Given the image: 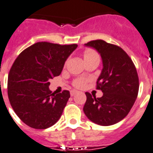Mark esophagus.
I'll return each mask as SVG.
<instances>
[{"instance_id":"esophagus-1","label":"esophagus","mask_w":153,"mask_h":153,"mask_svg":"<svg viewBox=\"0 0 153 153\" xmlns=\"http://www.w3.org/2000/svg\"><path fill=\"white\" fill-rule=\"evenodd\" d=\"M77 93H78V91H76V90H71V97L74 96Z\"/></svg>"}]
</instances>
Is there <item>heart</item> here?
<instances>
[{"instance_id": "obj_1", "label": "heart", "mask_w": 153, "mask_h": 153, "mask_svg": "<svg viewBox=\"0 0 153 153\" xmlns=\"http://www.w3.org/2000/svg\"><path fill=\"white\" fill-rule=\"evenodd\" d=\"M83 56H84V59L85 60L88 59H90V58H93V57L98 56L97 53L95 52L94 50L91 49V48H87L84 51L83 53ZM86 83V80L83 78H79V79H77L73 82V85L74 86L77 88H82L84 85H85Z\"/></svg>"}]
</instances>
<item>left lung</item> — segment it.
Here are the masks:
<instances>
[{
  "label": "left lung",
  "mask_w": 153,
  "mask_h": 153,
  "mask_svg": "<svg viewBox=\"0 0 153 153\" xmlns=\"http://www.w3.org/2000/svg\"><path fill=\"white\" fill-rule=\"evenodd\" d=\"M85 45L96 48L103 60L97 89L103 92L96 98L86 92L83 111L90 121L111 126L123 120L137 99L139 79L136 67L127 53L118 45L103 40L90 41Z\"/></svg>",
  "instance_id": "obj_1"
}]
</instances>
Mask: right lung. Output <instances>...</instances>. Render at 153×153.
I'll list each match as a JSON object with an SVG mask.
<instances>
[{
  "mask_svg": "<svg viewBox=\"0 0 153 153\" xmlns=\"http://www.w3.org/2000/svg\"><path fill=\"white\" fill-rule=\"evenodd\" d=\"M78 46L37 42L18 56L10 69L8 96L16 114L30 127H50L61 116L70 92L52 93L49 79L60 74L64 63Z\"/></svg>",
  "mask_w": 153,
  "mask_h": 153,
  "instance_id": "1",
  "label": "right lung"
}]
</instances>
